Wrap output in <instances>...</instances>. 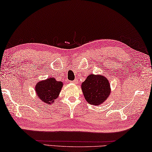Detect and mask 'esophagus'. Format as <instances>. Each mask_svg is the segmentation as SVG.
Instances as JSON below:
<instances>
[{
  "instance_id": "esophagus-1",
  "label": "esophagus",
  "mask_w": 152,
  "mask_h": 152,
  "mask_svg": "<svg viewBox=\"0 0 152 152\" xmlns=\"http://www.w3.org/2000/svg\"><path fill=\"white\" fill-rule=\"evenodd\" d=\"M71 83H77V81H76V80H74V81H71Z\"/></svg>"
}]
</instances>
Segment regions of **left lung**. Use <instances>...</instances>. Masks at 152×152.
I'll return each instance as SVG.
<instances>
[{
  "mask_svg": "<svg viewBox=\"0 0 152 152\" xmlns=\"http://www.w3.org/2000/svg\"><path fill=\"white\" fill-rule=\"evenodd\" d=\"M81 89L85 99L89 104L99 105L107 99L110 93V85L104 76L91 74L82 83Z\"/></svg>",
  "mask_w": 152,
  "mask_h": 152,
  "instance_id": "8db88e82",
  "label": "left lung"
}]
</instances>
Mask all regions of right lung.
<instances>
[{
    "instance_id": "add662e5",
    "label": "right lung",
    "mask_w": 152,
    "mask_h": 152,
    "mask_svg": "<svg viewBox=\"0 0 152 152\" xmlns=\"http://www.w3.org/2000/svg\"><path fill=\"white\" fill-rule=\"evenodd\" d=\"M63 83L56 81L55 78H48L38 82L35 91L38 98L45 104H52L58 98L61 91Z\"/></svg>"
}]
</instances>
